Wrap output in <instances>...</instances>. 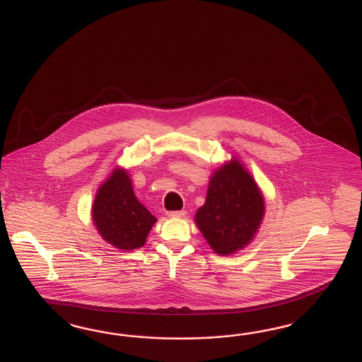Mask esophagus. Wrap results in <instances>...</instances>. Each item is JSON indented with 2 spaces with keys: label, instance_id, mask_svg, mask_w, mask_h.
<instances>
[{
  "label": "esophagus",
  "instance_id": "obj_1",
  "mask_svg": "<svg viewBox=\"0 0 362 362\" xmlns=\"http://www.w3.org/2000/svg\"><path fill=\"white\" fill-rule=\"evenodd\" d=\"M186 211H170L168 212V216L170 218H185L186 216Z\"/></svg>",
  "mask_w": 362,
  "mask_h": 362
}]
</instances>
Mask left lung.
Returning a JSON list of instances; mask_svg holds the SVG:
<instances>
[{
  "instance_id": "8db88e82",
  "label": "left lung",
  "mask_w": 362,
  "mask_h": 362,
  "mask_svg": "<svg viewBox=\"0 0 362 362\" xmlns=\"http://www.w3.org/2000/svg\"><path fill=\"white\" fill-rule=\"evenodd\" d=\"M264 198L252 175L235 156L218 167L209 182L195 223L215 254L231 255L252 242L264 216Z\"/></svg>"
}]
</instances>
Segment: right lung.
I'll return each instance as SVG.
<instances>
[{"instance_id":"add662e5","label":"right lung","mask_w":362,"mask_h":362,"mask_svg":"<svg viewBox=\"0 0 362 362\" xmlns=\"http://www.w3.org/2000/svg\"><path fill=\"white\" fill-rule=\"evenodd\" d=\"M90 212L101 238L120 251L143 247L158 221L137 200L131 176L120 165L100 185Z\"/></svg>"}]
</instances>
